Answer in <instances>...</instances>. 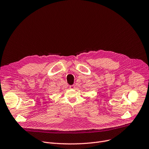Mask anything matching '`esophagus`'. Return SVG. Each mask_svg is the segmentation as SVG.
I'll return each instance as SVG.
<instances>
[{
  "label": "esophagus",
  "mask_w": 149,
  "mask_h": 149,
  "mask_svg": "<svg viewBox=\"0 0 149 149\" xmlns=\"http://www.w3.org/2000/svg\"><path fill=\"white\" fill-rule=\"evenodd\" d=\"M74 88H75V86H73H73H70V89H74Z\"/></svg>",
  "instance_id": "esophagus-1"
}]
</instances>
